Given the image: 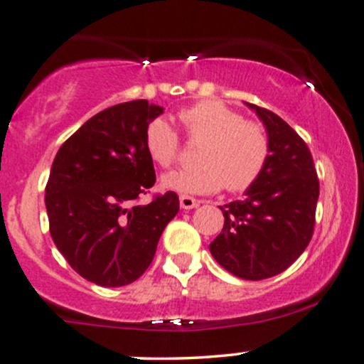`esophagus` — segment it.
I'll return each instance as SVG.
<instances>
[{
    "label": "esophagus",
    "mask_w": 364,
    "mask_h": 364,
    "mask_svg": "<svg viewBox=\"0 0 364 364\" xmlns=\"http://www.w3.org/2000/svg\"><path fill=\"white\" fill-rule=\"evenodd\" d=\"M179 205H181V208H185V210H190V208L200 205V200H196L190 195H181L179 196Z\"/></svg>",
    "instance_id": "1"
}]
</instances>
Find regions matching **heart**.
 Returning <instances> with one entry per match:
<instances>
[{"label": "heart", "mask_w": 364, "mask_h": 364, "mask_svg": "<svg viewBox=\"0 0 364 364\" xmlns=\"http://www.w3.org/2000/svg\"><path fill=\"white\" fill-rule=\"evenodd\" d=\"M179 123L193 141H203L196 168L162 176V188L178 193L207 195L228 186L245 191L257 183L270 159V139L260 123L246 121L228 104L205 99L178 112ZM145 150L161 168L174 164L179 136L166 119H152L145 128Z\"/></svg>", "instance_id": "obj_1"}]
</instances>
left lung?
<instances>
[{
    "instance_id": "left-lung-1",
    "label": "left lung",
    "mask_w": 364,
    "mask_h": 364,
    "mask_svg": "<svg viewBox=\"0 0 364 364\" xmlns=\"http://www.w3.org/2000/svg\"><path fill=\"white\" fill-rule=\"evenodd\" d=\"M248 106L265 124L270 159L243 200L220 207L223 232L208 248L228 272L262 281L284 272L310 243L320 183L301 136L275 112Z\"/></svg>"
}]
</instances>
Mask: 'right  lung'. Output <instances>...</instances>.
I'll list each match as a JSON object with an SVG mask.
<instances>
[{
    "instance_id": "right-lung-1",
    "label": "right lung",
    "mask_w": 364,
    "mask_h": 364,
    "mask_svg": "<svg viewBox=\"0 0 364 364\" xmlns=\"http://www.w3.org/2000/svg\"><path fill=\"white\" fill-rule=\"evenodd\" d=\"M145 99L107 107L82 124L54 157L46 185L49 232L77 274L104 287L140 277L178 214L174 191L136 205L156 183L145 128L162 114Z\"/></svg>"
}]
</instances>
